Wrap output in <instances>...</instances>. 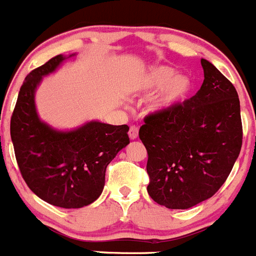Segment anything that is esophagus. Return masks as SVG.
Wrapping results in <instances>:
<instances>
[{
	"mask_svg": "<svg viewBox=\"0 0 256 256\" xmlns=\"http://www.w3.org/2000/svg\"><path fill=\"white\" fill-rule=\"evenodd\" d=\"M139 135V128L136 126H130V130H128V136H130L131 140H135Z\"/></svg>",
	"mask_w": 256,
	"mask_h": 256,
	"instance_id": "1",
	"label": "esophagus"
}]
</instances>
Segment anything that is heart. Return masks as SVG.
Returning a JSON list of instances; mask_svg holds the SVG:
<instances>
[{
    "instance_id": "1",
    "label": "heart",
    "mask_w": 256,
    "mask_h": 256,
    "mask_svg": "<svg viewBox=\"0 0 256 256\" xmlns=\"http://www.w3.org/2000/svg\"><path fill=\"white\" fill-rule=\"evenodd\" d=\"M175 70L171 66H152L139 77L131 85V90L139 94H152L162 88L153 98V110H168L183 102L192 91L193 82L186 74H175Z\"/></svg>"
}]
</instances>
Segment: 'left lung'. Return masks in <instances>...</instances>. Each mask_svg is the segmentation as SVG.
I'll return each instance as SVG.
<instances>
[{
    "label": "left lung",
    "instance_id": "obj_1",
    "mask_svg": "<svg viewBox=\"0 0 256 256\" xmlns=\"http://www.w3.org/2000/svg\"><path fill=\"white\" fill-rule=\"evenodd\" d=\"M201 64L205 80L197 94L146 116L139 130L148 152L146 190L168 208L186 210L212 197L241 150L238 94L210 62Z\"/></svg>",
    "mask_w": 256,
    "mask_h": 256
}]
</instances>
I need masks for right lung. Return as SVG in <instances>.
<instances>
[{"instance_id":"obj_1","label":"right lung","mask_w":256,"mask_h":256,"mask_svg":"<svg viewBox=\"0 0 256 256\" xmlns=\"http://www.w3.org/2000/svg\"><path fill=\"white\" fill-rule=\"evenodd\" d=\"M76 54L56 55L26 76L11 116L10 134L24 180L34 194L63 208L88 206L102 194L106 170L128 143V125L88 121L59 130L40 118L36 90Z\"/></svg>"}]
</instances>
